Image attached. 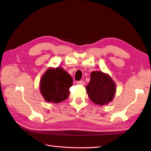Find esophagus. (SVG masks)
I'll return each mask as SVG.
<instances>
[{
    "instance_id": "obj_1",
    "label": "esophagus",
    "mask_w": 151,
    "mask_h": 151,
    "mask_svg": "<svg viewBox=\"0 0 151 151\" xmlns=\"http://www.w3.org/2000/svg\"><path fill=\"white\" fill-rule=\"evenodd\" d=\"M76 83H77L78 85H85V82H84L83 81H82V80L77 81V82H76Z\"/></svg>"
}]
</instances>
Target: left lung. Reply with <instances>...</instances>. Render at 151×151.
I'll use <instances>...</instances> for the list:
<instances>
[{
  "label": "left lung",
  "mask_w": 151,
  "mask_h": 151,
  "mask_svg": "<svg viewBox=\"0 0 151 151\" xmlns=\"http://www.w3.org/2000/svg\"><path fill=\"white\" fill-rule=\"evenodd\" d=\"M89 98L99 105L109 103L116 92L115 84L108 75L101 71H94L91 75V81L86 87Z\"/></svg>",
  "instance_id": "8db88e82"
}]
</instances>
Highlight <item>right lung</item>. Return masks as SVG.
<instances>
[{
    "instance_id": "obj_1",
    "label": "right lung",
    "mask_w": 151,
    "mask_h": 151,
    "mask_svg": "<svg viewBox=\"0 0 151 151\" xmlns=\"http://www.w3.org/2000/svg\"><path fill=\"white\" fill-rule=\"evenodd\" d=\"M73 78L63 68H48L40 81V91L46 101L60 103L69 96Z\"/></svg>"
}]
</instances>
